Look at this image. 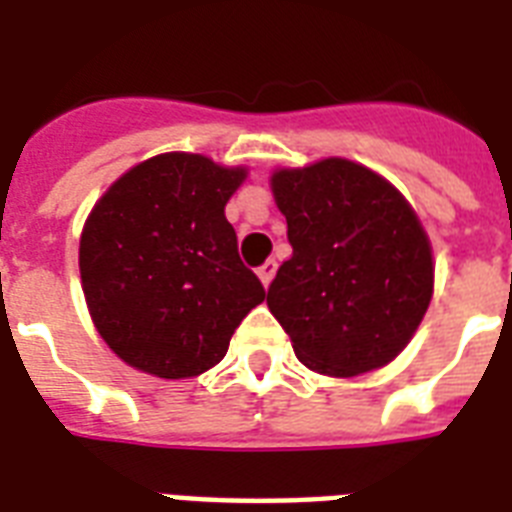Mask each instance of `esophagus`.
I'll return each mask as SVG.
<instances>
[{"mask_svg":"<svg viewBox=\"0 0 512 512\" xmlns=\"http://www.w3.org/2000/svg\"><path fill=\"white\" fill-rule=\"evenodd\" d=\"M276 268H279V263H276V260H265V263L260 265V268H257V276H260V281H263L265 287L271 284V279H273V273H276Z\"/></svg>","mask_w":512,"mask_h":512,"instance_id":"esophagus-1","label":"esophagus"}]
</instances>
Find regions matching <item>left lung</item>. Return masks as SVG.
<instances>
[{
	"label": "left lung",
	"mask_w": 512,
	"mask_h": 512,
	"mask_svg": "<svg viewBox=\"0 0 512 512\" xmlns=\"http://www.w3.org/2000/svg\"><path fill=\"white\" fill-rule=\"evenodd\" d=\"M292 257L268 308L308 369L356 377L406 348L433 297V252L409 201L348 159L276 170Z\"/></svg>",
	"instance_id": "left-lung-1"
}]
</instances>
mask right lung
Listing matches in <instances>:
<instances>
[{"label": "right lung", "instance_id": "1", "mask_svg": "<svg viewBox=\"0 0 512 512\" xmlns=\"http://www.w3.org/2000/svg\"><path fill=\"white\" fill-rule=\"evenodd\" d=\"M244 177V167L201 154H159L92 207L79 241L84 300L108 348L140 372L164 380L207 372L265 300L225 220Z\"/></svg>", "mask_w": 512, "mask_h": 512}]
</instances>
